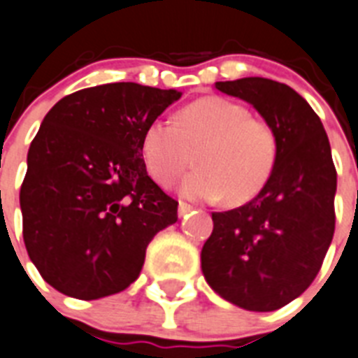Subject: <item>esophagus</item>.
<instances>
[{"label":"esophagus","instance_id":"obj_1","mask_svg":"<svg viewBox=\"0 0 358 358\" xmlns=\"http://www.w3.org/2000/svg\"><path fill=\"white\" fill-rule=\"evenodd\" d=\"M191 209H193V207L189 206V203H185V202H180V203H178V215H180V216L187 215V213L191 211Z\"/></svg>","mask_w":358,"mask_h":358}]
</instances>
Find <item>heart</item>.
I'll use <instances>...</instances> for the list:
<instances>
[{"label": "heart", "mask_w": 358, "mask_h": 358, "mask_svg": "<svg viewBox=\"0 0 358 358\" xmlns=\"http://www.w3.org/2000/svg\"><path fill=\"white\" fill-rule=\"evenodd\" d=\"M200 169L182 185L191 200H224L231 206L257 196L278 158V136L267 120L222 96L182 107L176 118H156L143 131L142 158L160 185H173L193 165Z\"/></svg>", "instance_id": "1"}]
</instances>
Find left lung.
<instances>
[{"label": "left lung", "mask_w": 358, "mask_h": 358, "mask_svg": "<svg viewBox=\"0 0 358 358\" xmlns=\"http://www.w3.org/2000/svg\"><path fill=\"white\" fill-rule=\"evenodd\" d=\"M215 87L251 103L271 123L278 158L251 202L213 213L202 271L231 304L275 311L311 286L331 244L337 191L331 147L317 113L286 83L242 78Z\"/></svg>", "instance_id": "left-lung-1"}]
</instances>
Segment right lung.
I'll return each mask as SVG.
<instances>
[{
  "mask_svg": "<svg viewBox=\"0 0 358 358\" xmlns=\"http://www.w3.org/2000/svg\"><path fill=\"white\" fill-rule=\"evenodd\" d=\"M182 92L122 82L65 96L41 122L20 191L23 240L47 284L96 300L127 289L178 202L147 174L143 131Z\"/></svg>",
  "mask_w": 358,
  "mask_h": 358,
  "instance_id": "obj_1",
  "label": "right lung"
}]
</instances>
